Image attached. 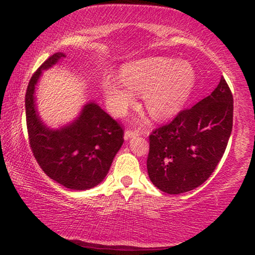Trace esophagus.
<instances>
[{"label": "esophagus", "instance_id": "1", "mask_svg": "<svg viewBox=\"0 0 255 255\" xmlns=\"http://www.w3.org/2000/svg\"><path fill=\"white\" fill-rule=\"evenodd\" d=\"M138 134H139L138 130H127V131H125V133H124V138L128 140V139H130L132 137H135V135H138Z\"/></svg>", "mask_w": 255, "mask_h": 255}]
</instances>
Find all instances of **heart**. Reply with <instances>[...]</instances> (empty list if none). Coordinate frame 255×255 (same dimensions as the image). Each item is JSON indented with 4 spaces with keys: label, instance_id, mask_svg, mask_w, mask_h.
<instances>
[{
    "label": "heart",
    "instance_id": "1",
    "mask_svg": "<svg viewBox=\"0 0 255 255\" xmlns=\"http://www.w3.org/2000/svg\"><path fill=\"white\" fill-rule=\"evenodd\" d=\"M122 79L107 76L103 89L110 110L124 114L142 93V106L154 120L173 117L184 107L196 85V73L188 61L163 57L145 58L122 69Z\"/></svg>",
    "mask_w": 255,
    "mask_h": 255
}]
</instances>
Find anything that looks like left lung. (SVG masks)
Wrapping results in <instances>:
<instances>
[{"label":"left lung","instance_id":"left-lung-1","mask_svg":"<svg viewBox=\"0 0 255 255\" xmlns=\"http://www.w3.org/2000/svg\"><path fill=\"white\" fill-rule=\"evenodd\" d=\"M233 124V96L225 79L208 97L149 134L147 172L163 193L177 195L207 181L224 154Z\"/></svg>","mask_w":255,"mask_h":255}]
</instances>
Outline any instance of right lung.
<instances>
[{
	"label": "right lung",
	"instance_id": "1",
	"mask_svg": "<svg viewBox=\"0 0 255 255\" xmlns=\"http://www.w3.org/2000/svg\"><path fill=\"white\" fill-rule=\"evenodd\" d=\"M64 53H55L33 73L25 94L26 128L31 151L48 177L73 190L102 182L124 141L122 125L95 103H88L74 123L52 131L41 123L34 107V86L43 69Z\"/></svg>",
	"mask_w": 255,
	"mask_h": 255
}]
</instances>
